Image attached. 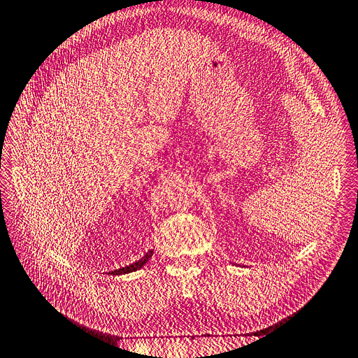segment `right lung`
Listing matches in <instances>:
<instances>
[{"instance_id": "obj_1", "label": "right lung", "mask_w": 358, "mask_h": 358, "mask_svg": "<svg viewBox=\"0 0 358 358\" xmlns=\"http://www.w3.org/2000/svg\"><path fill=\"white\" fill-rule=\"evenodd\" d=\"M152 254H154V251H152V249H150V251H148L142 258L138 259V262H136V263H133V264H129V266H125V267H122V268L113 270V272H110V273H112V275H124V273H131V272H136V270L142 268V267L149 262V258L152 257Z\"/></svg>"}]
</instances>
